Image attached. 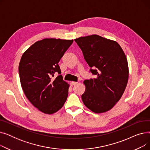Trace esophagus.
I'll use <instances>...</instances> for the list:
<instances>
[{"instance_id":"1","label":"esophagus","mask_w":150,"mask_h":150,"mask_svg":"<svg viewBox=\"0 0 150 150\" xmlns=\"http://www.w3.org/2000/svg\"><path fill=\"white\" fill-rule=\"evenodd\" d=\"M76 84H77V82H75V81H72V82H71V85H72V86L76 85Z\"/></svg>"}]
</instances>
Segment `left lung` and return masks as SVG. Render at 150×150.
Returning a JSON list of instances; mask_svg holds the SVG:
<instances>
[{
	"label": "left lung",
	"instance_id": "8db88e82",
	"mask_svg": "<svg viewBox=\"0 0 150 150\" xmlns=\"http://www.w3.org/2000/svg\"><path fill=\"white\" fill-rule=\"evenodd\" d=\"M84 59L96 75L84 81L81 98L84 105L95 113L111 109L122 97L128 81V61L117 42L93 35L75 39Z\"/></svg>",
	"mask_w": 150,
	"mask_h": 150
}]
</instances>
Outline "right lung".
<instances>
[{"label": "right lung", "mask_w": 150, "mask_h": 150, "mask_svg": "<svg viewBox=\"0 0 150 150\" xmlns=\"http://www.w3.org/2000/svg\"><path fill=\"white\" fill-rule=\"evenodd\" d=\"M73 41L44 39L30 47L21 59L19 74L23 92L45 114L57 112L67 100L69 85L62 80L58 62ZM55 73L59 75L52 79Z\"/></svg>", "instance_id": "right-lung-1"}]
</instances>
